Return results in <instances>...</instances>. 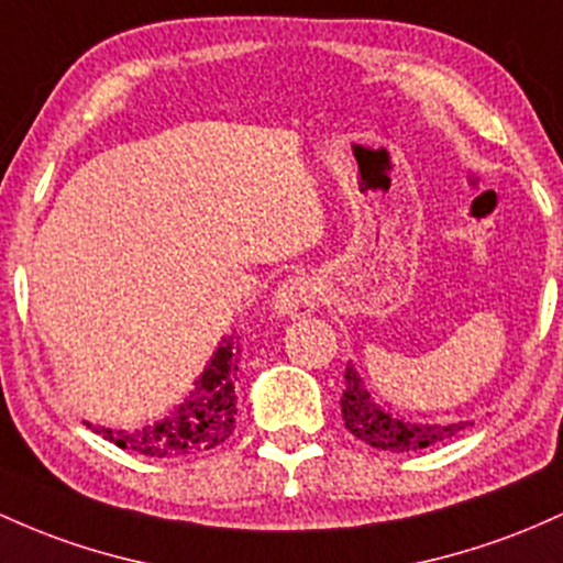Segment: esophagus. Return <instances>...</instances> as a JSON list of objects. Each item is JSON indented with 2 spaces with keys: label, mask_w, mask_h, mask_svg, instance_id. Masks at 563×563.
Segmentation results:
<instances>
[{
  "label": "esophagus",
  "mask_w": 563,
  "mask_h": 563,
  "mask_svg": "<svg viewBox=\"0 0 563 563\" xmlns=\"http://www.w3.org/2000/svg\"><path fill=\"white\" fill-rule=\"evenodd\" d=\"M320 296H318V286H314L312 277L307 275H294L288 277L286 283L277 286L275 296H272V310H275L277 318H307L318 310Z\"/></svg>",
  "instance_id": "obj_1"
}]
</instances>
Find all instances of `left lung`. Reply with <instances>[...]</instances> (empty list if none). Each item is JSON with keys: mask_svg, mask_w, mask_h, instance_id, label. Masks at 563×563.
Listing matches in <instances>:
<instances>
[{"mask_svg": "<svg viewBox=\"0 0 563 563\" xmlns=\"http://www.w3.org/2000/svg\"><path fill=\"white\" fill-rule=\"evenodd\" d=\"M342 419L344 428H347L352 435L361 438L368 446L382 449V452H419V449H428L441 441H449L456 432L467 428V422L419 424L393 417V413H387L379 404H374L372 393L366 390L361 374L355 372L352 363H347V368H344Z\"/></svg>", "mask_w": 563, "mask_h": 563, "instance_id": "left-lung-1", "label": "left lung"}]
</instances>
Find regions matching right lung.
Instances as JSON below:
<instances>
[{
	"label": "right lung",
	"mask_w": 563,
	"mask_h": 563,
	"mask_svg": "<svg viewBox=\"0 0 563 563\" xmlns=\"http://www.w3.org/2000/svg\"><path fill=\"white\" fill-rule=\"evenodd\" d=\"M240 368V344L234 336L221 339L211 363L200 379L195 382L191 393L176 406L168 417L133 430H109L96 428L114 446L125 452L154 456V460H173V456L202 454L219 446L234 432V413H238V382ZM90 428V424H88Z\"/></svg>",
	"instance_id": "add662e5"
}]
</instances>
